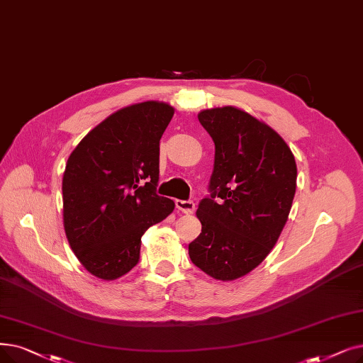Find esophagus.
I'll return each instance as SVG.
<instances>
[{
    "mask_svg": "<svg viewBox=\"0 0 363 363\" xmlns=\"http://www.w3.org/2000/svg\"><path fill=\"white\" fill-rule=\"evenodd\" d=\"M175 204H177V209L179 212L186 213V215L193 213L194 209H196V204L191 200H175Z\"/></svg>",
    "mask_w": 363,
    "mask_h": 363,
    "instance_id": "obj_1",
    "label": "esophagus"
}]
</instances>
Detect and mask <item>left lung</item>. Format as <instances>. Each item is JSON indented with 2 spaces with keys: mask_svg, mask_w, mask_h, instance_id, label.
<instances>
[{
  "mask_svg": "<svg viewBox=\"0 0 363 363\" xmlns=\"http://www.w3.org/2000/svg\"><path fill=\"white\" fill-rule=\"evenodd\" d=\"M199 121L215 143V164L211 199L196 212L201 233L188 254L208 276L230 281L257 269L276 245L292 208L296 163L274 129L240 108L203 109Z\"/></svg>",
  "mask_w": 363,
  "mask_h": 363,
  "instance_id": "left-lung-1",
  "label": "left lung"
}]
</instances>
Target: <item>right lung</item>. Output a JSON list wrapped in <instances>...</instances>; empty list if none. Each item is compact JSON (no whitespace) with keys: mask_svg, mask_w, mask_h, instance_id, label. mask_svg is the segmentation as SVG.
Returning <instances> with one entry per match:
<instances>
[{"mask_svg":"<svg viewBox=\"0 0 363 363\" xmlns=\"http://www.w3.org/2000/svg\"><path fill=\"white\" fill-rule=\"evenodd\" d=\"M175 108L145 101L124 106L75 147L62 179L64 228L84 269L116 280L139 261L140 238L175 203L157 196L160 138Z\"/></svg>","mask_w":363,"mask_h":363,"instance_id":"1","label":"right lung"}]
</instances>
